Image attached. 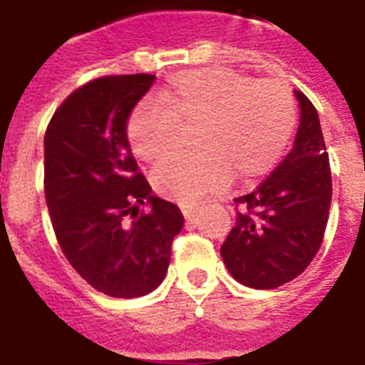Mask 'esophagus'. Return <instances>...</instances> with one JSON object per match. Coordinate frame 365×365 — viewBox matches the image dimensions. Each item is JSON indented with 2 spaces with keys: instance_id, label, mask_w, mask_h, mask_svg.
<instances>
[{
  "instance_id": "obj_1",
  "label": "esophagus",
  "mask_w": 365,
  "mask_h": 365,
  "mask_svg": "<svg viewBox=\"0 0 365 365\" xmlns=\"http://www.w3.org/2000/svg\"><path fill=\"white\" fill-rule=\"evenodd\" d=\"M180 209H182V213L185 219H191L193 215L197 213L199 205L197 203H182V205H180Z\"/></svg>"
}]
</instances>
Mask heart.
<instances>
[{"mask_svg": "<svg viewBox=\"0 0 365 365\" xmlns=\"http://www.w3.org/2000/svg\"><path fill=\"white\" fill-rule=\"evenodd\" d=\"M158 105L138 103L128 115L127 140L146 162L162 158L178 140L180 125H195L193 154H172L152 172L158 193L195 201L240 180L268 174L287 148L297 103L287 83L274 78L201 68L170 78Z\"/></svg>", "mask_w": 365, "mask_h": 365, "instance_id": "obj_1", "label": "heart"}]
</instances>
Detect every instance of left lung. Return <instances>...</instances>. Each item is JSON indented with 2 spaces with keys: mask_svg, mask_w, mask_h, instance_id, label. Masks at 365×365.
Here are the masks:
<instances>
[{
  "mask_svg": "<svg viewBox=\"0 0 365 365\" xmlns=\"http://www.w3.org/2000/svg\"><path fill=\"white\" fill-rule=\"evenodd\" d=\"M301 125L293 150L252 193L235 199L237 222L221 246L230 275L254 289L295 279L319 252L329 221L332 178L319 113L297 91Z\"/></svg>",
  "mask_w": 365,
  "mask_h": 365,
  "instance_id": "1",
  "label": "left lung"
}]
</instances>
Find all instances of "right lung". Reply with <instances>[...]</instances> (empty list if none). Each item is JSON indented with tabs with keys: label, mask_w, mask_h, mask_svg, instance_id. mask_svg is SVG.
<instances>
[{
	"label": "right lung",
	"mask_w": 365,
	"mask_h": 365,
	"mask_svg": "<svg viewBox=\"0 0 365 365\" xmlns=\"http://www.w3.org/2000/svg\"><path fill=\"white\" fill-rule=\"evenodd\" d=\"M154 74L101 76L60 103L44 133V197L72 268L109 297L158 287L170 266L180 207L152 195L127 140V120ZM144 200L148 212H138Z\"/></svg>",
	"instance_id": "add662e5"
}]
</instances>
